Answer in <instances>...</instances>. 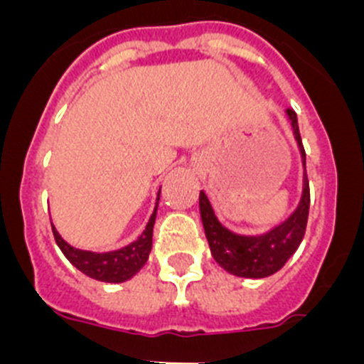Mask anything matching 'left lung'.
I'll return each mask as SVG.
<instances>
[{
  "mask_svg": "<svg viewBox=\"0 0 364 364\" xmlns=\"http://www.w3.org/2000/svg\"><path fill=\"white\" fill-rule=\"evenodd\" d=\"M288 117H290L295 138L301 147L302 164L306 166V153L302 146L297 114L294 109H288ZM308 211H310V184H308V175H304L302 198L295 213L268 233L259 235V237H244L222 226L215 217V211L205 193L200 191V217L211 247V255L222 268L237 277L262 279L279 272L302 242L308 224Z\"/></svg>",
  "mask_w": 364,
  "mask_h": 364,
  "instance_id": "8db88e82",
  "label": "left lung"
}]
</instances>
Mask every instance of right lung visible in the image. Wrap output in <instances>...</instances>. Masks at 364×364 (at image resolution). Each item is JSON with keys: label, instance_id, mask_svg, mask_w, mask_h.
<instances>
[{"label": "right lung", "instance_id": "obj_1", "mask_svg": "<svg viewBox=\"0 0 364 364\" xmlns=\"http://www.w3.org/2000/svg\"><path fill=\"white\" fill-rule=\"evenodd\" d=\"M154 217L147 222V228L133 244L122 247L118 252H109V253H92V252H83V250H76L70 244L60 237L56 228L53 226V235L56 239V244L63 252V255L69 259L73 266L85 273L87 277L96 279V281L104 282H124L131 279L134 273L142 269L149 259L151 246H153V226H154Z\"/></svg>", "mask_w": 364, "mask_h": 364}]
</instances>
